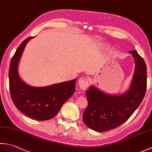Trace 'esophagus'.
<instances>
[{
    "mask_svg": "<svg viewBox=\"0 0 152 152\" xmlns=\"http://www.w3.org/2000/svg\"><path fill=\"white\" fill-rule=\"evenodd\" d=\"M78 84L80 88L83 90H85L86 88H88L89 86V78H80L78 81Z\"/></svg>",
    "mask_w": 152,
    "mask_h": 152,
    "instance_id": "1",
    "label": "esophagus"
}]
</instances>
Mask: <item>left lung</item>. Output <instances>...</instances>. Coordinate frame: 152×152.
<instances>
[{
    "label": "left lung",
    "instance_id": "8db88e82",
    "mask_svg": "<svg viewBox=\"0 0 152 152\" xmlns=\"http://www.w3.org/2000/svg\"><path fill=\"white\" fill-rule=\"evenodd\" d=\"M136 62L130 88L120 96H111L90 86L86 91L88 105L83 121L90 129L107 131L120 126L130 117L145 96L147 88V68L136 50L129 51Z\"/></svg>",
    "mask_w": 152,
    "mask_h": 152
}]
</instances>
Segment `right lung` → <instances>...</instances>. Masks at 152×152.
<instances>
[{
	"label": "right lung",
	"mask_w": 152,
	"mask_h": 152,
	"mask_svg": "<svg viewBox=\"0 0 152 152\" xmlns=\"http://www.w3.org/2000/svg\"><path fill=\"white\" fill-rule=\"evenodd\" d=\"M28 37L18 47L9 68V89L12 100L16 108L28 117L37 121L50 119L58 113L62 105L75 91L76 79L42 88L26 84L20 78L18 64Z\"/></svg>",
	"instance_id": "right-lung-1"
}]
</instances>
